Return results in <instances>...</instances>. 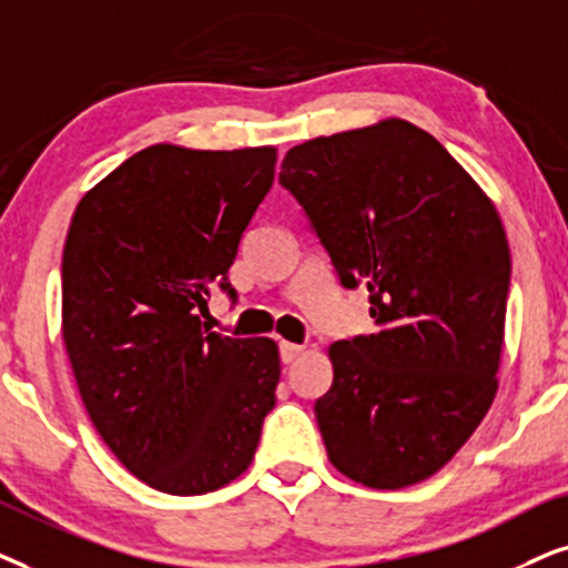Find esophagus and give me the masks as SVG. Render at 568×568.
Here are the masks:
<instances>
[{
  "mask_svg": "<svg viewBox=\"0 0 568 568\" xmlns=\"http://www.w3.org/2000/svg\"><path fill=\"white\" fill-rule=\"evenodd\" d=\"M306 347L304 345H296V343H280V358H283V363H296L301 355H304Z\"/></svg>",
  "mask_w": 568,
  "mask_h": 568,
  "instance_id": "obj_1",
  "label": "esophagus"
}]
</instances>
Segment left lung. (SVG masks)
Instances as JSON below:
<instances>
[{
  "label": "left lung",
  "instance_id": "1",
  "mask_svg": "<svg viewBox=\"0 0 568 568\" xmlns=\"http://www.w3.org/2000/svg\"><path fill=\"white\" fill-rule=\"evenodd\" d=\"M280 184L306 210L345 288L372 293L374 335L329 345L316 399L329 463L397 490L442 470L498 392L509 241L490 196L410 121L314 138Z\"/></svg>",
  "mask_w": 568,
  "mask_h": 568
}]
</instances>
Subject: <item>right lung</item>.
Here are the masks:
<instances>
[{
    "label": "right lung",
    "instance_id": "add662e5",
    "mask_svg": "<svg viewBox=\"0 0 568 568\" xmlns=\"http://www.w3.org/2000/svg\"><path fill=\"white\" fill-rule=\"evenodd\" d=\"M277 148L150 145L85 192L62 254V337L88 418L134 478L173 496L252 465L280 382L277 343L202 324ZM229 288V283H223Z\"/></svg>",
    "mask_w": 568,
    "mask_h": 568
}]
</instances>
